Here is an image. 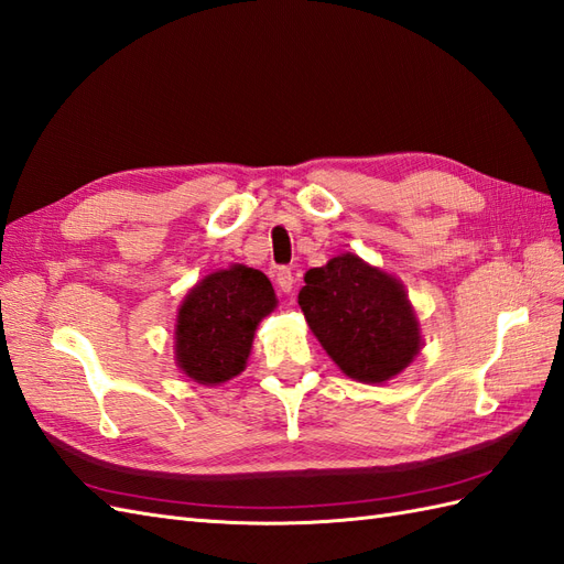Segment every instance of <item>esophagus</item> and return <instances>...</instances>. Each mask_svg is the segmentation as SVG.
<instances>
[{"instance_id": "obj_1", "label": "esophagus", "mask_w": 564, "mask_h": 564, "mask_svg": "<svg viewBox=\"0 0 564 564\" xmlns=\"http://www.w3.org/2000/svg\"><path fill=\"white\" fill-rule=\"evenodd\" d=\"M274 282H278V286H280L284 294H290L294 290V274H292V270L290 268H278V270H274Z\"/></svg>"}]
</instances>
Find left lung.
<instances>
[{"label": "left lung", "mask_w": 564, "mask_h": 564, "mask_svg": "<svg viewBox=\"0 0 564 564\" xmlns=\"http://www.w3.org/2000/svg\"><path fill=\"white\" fill-rule=\"evenodd\" d=\"M299 292L313 335L349 378L382 382L414 359L419 323L397 280L345 253L313 268Z\"/></svg>", "instance_id": "obj_1"}]
</instances>
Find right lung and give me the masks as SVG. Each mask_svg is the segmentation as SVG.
Masks as SVG:
<instances>
[{"label":"right lung","mask_w":564,"mask_h":564,"mask_svg":"<svg viewBox=\"0 0 564 564\" xmlns=\"http://www.w3.org/2000/svg\"><path fill=\"white\" fill-rule=\"evenodd\" d=\"M274 304L272 284L260 270L235 265L208 274L178 308V366L203 386L235 378L249 359L260 318Z\"/></svg>","instance_id":"1"}]
</instances>
